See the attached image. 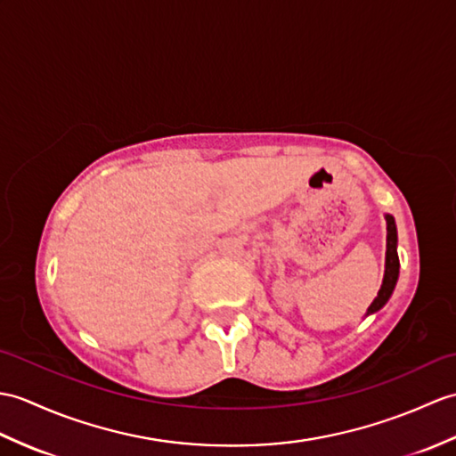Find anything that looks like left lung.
Masks as SVG:
<instances>
[{"mask_svg":"<svg viewBox=\"0 0 456 456\" xmlns=\"http://www.w3.org/2000/svg\"><path fill=\"white\" fill-rule=\"evenodd\" d=\"M387 219V258H385V276H383V285L377 293L375 301L369 305V309L365 313V316L375 314L377 311L383 309V306L388 303L390 295H393L396 281H398V270H400V262H398V232H396V224L393 216H385Z\"/></svg>","mask_w":456,"mask_h":456,"instance_id":"8db88e82","label":"left lung"}]
</instances>
